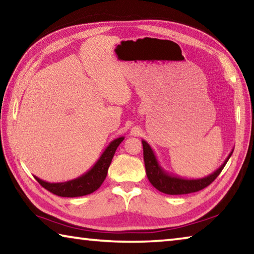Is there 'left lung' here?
<instances>
[{
	"mask_svg": "<svg viewBox=\"0 0 254 254\" xmlns=\"http://www.w3.org/2000/svg\"><path fill=\"white\" fill-rule=\"evenodd\" d=\"M143 145V160L145 166V173H147L149 182L151 183L154 188H157L159 191L165 192L168 195H183V194H189V192H195L201 190L205 187H207L209 184H212L221 171L224 168L226 162L229 161L230 157L233 153L232 150L231 153L227 156L225 161L220 168L216 169L213 174H210L206 177L198 178V179H187L179 177V176H175L173 174L167 173V171L162 168L159 163L158 159L154 154L152 148L147 141L142 140Z\"/></svg>",
	"mask_w": 254,
	"mask_h": 254,
	"instance_id": "left-lung-1",
	"label": "left lung"
}]
</instances>
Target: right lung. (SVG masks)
Listing matches in <instances>:
<instances>
[{
    "label": "right lung",
    "instance_id": "right-lung-1",
    "mask_svg": "<svg viewBox=\"0 0 254 254\" xmlns=\"http://www.w3.org/2000/svg\"><path fill=\"white\" fill-rule=\"evenodd\" d=\"M123 140L124 136H121L112 141L95 165L87 173L81 175L78 178L68 180L65 183H48L36 177V176H34V178L47 190L60 197H79L92 194L101 187V185L105 180L112 159H113L115 151Z\"/></svg>",
    "mask_w": 254,
    "mask_h": 254
}]
</instances>
